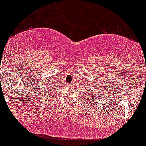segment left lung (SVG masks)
Segmentation results:
<instances>
[{
    "mask_svg": "<svg viewBox=\"0 0 146 146\" xmlns=\"http://www.w3.org/2000/svg\"><path fill=\"white\" fill-rule=\"evenodd\" d=\"M89 96V99H90V101H92V100H94V97H93V96H94V94H92V93L91 92V95H89V96Z\"/></svg>",
    "mask_w": 146,
    "mask_h": 146,
    "instance_id": "left-lung-1",
    "label": "left lung"
}]
</instances>
